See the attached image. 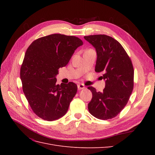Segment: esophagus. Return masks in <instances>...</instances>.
Segmentation results:
<instances>
[{
	"instance_id": "1",
	"label": "esophagus",
	"mask_w": 155,
	"mask_h": 155,
	"mask_svg": "<svg viewBox=\"0 0 155 155\" xmlns=\"http://www.w3.org/2000/svg\"><path fill=\"white\" fill-rule=\"evenodd\" d=\"M78 90H82V89H84V88H85V85H83V84H79V85H78Z\"/></svg>"
}]
</instances>
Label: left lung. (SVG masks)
Here are the masks:
<instances>
[{
  "label": "left lung",
  "mask_w": 155,
  "mask_h": 155,
  "mask_svg": "<svg viewBox=\"0 0 155 155\" xmlns=\"http://www.w3.org/2000/svg\"><path fill=\"white\" fill-rule=\"evenodd\" d=\"M96 48V72H101L105 87L103 92L88 87L92 98L88 104L90 113L95 118L105 120L113 118L127 104L134 87L132 62L118 41L106 35L84 37Z\"/></svg>",
  "instance_id": "obj_1"
}]
</instances>
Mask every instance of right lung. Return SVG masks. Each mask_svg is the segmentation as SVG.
<instances>
[{
  "label": "right lung",
  "instance_id": "obj_1",
  "mask_svg": "<svg viewBox=\"0 0 155 155\" xmlns=\"http://www.w3.org/2000/svg\"><path fill=\"white\" fill-rule=\"evenodd\" d=\"M81 45L77 37L55 34L35 40L28 48L20 76L26 99L39 118L54 121L67 113L78 87L73 82L57 85L55 76Z\"/></svg>",
  "mask_w": 155,
  "mask_h": 155
}]
</instances>
